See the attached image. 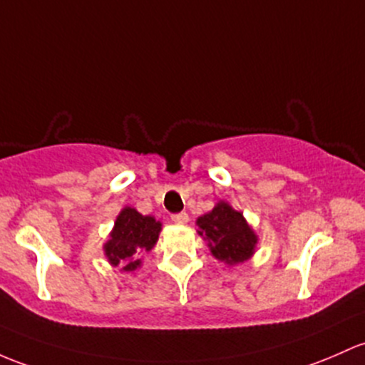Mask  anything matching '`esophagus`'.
I'll use <instances>...</instances> for the list:
<instances>
[{
  "mask_svg": "<svg viewBox=\"0 0 365 365\" xmlns=\"http://www.w3.org/2000/svg\"><path fill=\"white\" fill-rule=\"evenodd\" d=\"M171 220H173L175 223H180V225H183V223L189 222V215H187L185 211H182V213L171 215Z\"/></svg>",
  "mask_w": 365,
  "mask_h": 365,
  "instance_id": "obj_1",
  "label": "esophagus"
}]
</instances>
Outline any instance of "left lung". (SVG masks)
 <instances>
[{"label": "left lung", "mask_w": 365, "mask_h": 365, "mask_svg": "<svg viewBox=\"0 0 365 365\" xmlns=\"http://www.w3.org/2000/svg\"><path fill=\"white\" fill-rule=\"evenodd\" d=\"M195 223L199 235L220 262L237 265L253 256L258 237L241 211H235L228 202L220 201L210 213L199 216Z\"/></svg>", "instance_id": "8db88e82"}]
</instances>
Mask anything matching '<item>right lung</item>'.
Segmentation results:
<instances>
[{
    "instance_id": "obj_1",
    "label": "right lung",
    "mask_w": 365,
    "mask_h": 365,
    "mask_svg": "<svg viewBox=\"0 0 365 365\" xmlns=\"http://www.w3.org/2000/svg\"><path fill=\"white\" fill-rule=\"evenodd\" d=\"M161 232V222L154 216L140 215L135 207H124L115 218L110 239L103 244L110 265L131 272L142 265L140 253L150 251L155 246Z\"/></svg>"
}]
</instances>
